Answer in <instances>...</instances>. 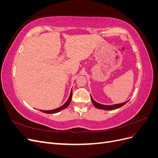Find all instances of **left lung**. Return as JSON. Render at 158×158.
Instances as JSON below:
<instances>
[{
  "label": "left lung",
  "instance_id": "obj_1",
  "mask_svg": "<svg viewBox=\"0 0 158 158\" xmlns=\"http://www.w3.org/2000/svg\"><path fill=\"white\" fill-rule=\"evenodd\" d=\"M91 96V95H90ZM91 99H92V102L93 103L94 106L99 109H103V110H113V109H116L118 108H120L121 107L123 106L124 105L126 104L127 102H125L122 103H118V104H114V105H111V106H106V105H103V104H100L95 101H94L92 97L91 96Z\"/></svg>",
  "mask_w": 158,
  "mask_h": 158
}]
</instances>
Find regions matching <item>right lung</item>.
I'll return each instance as SVG.
<instances>
[{"label": "right lung", "mask_w": 158, "mask_h": 158, "mask_svg": "<svg viewBox=\"0 0 158 158\" xmlns=\"http://www.w3.org/2000/svg\"><path fill=\"white\" fill-rule=\"evenodd\" d=\"M72 95H73V91L71 90L70 96H69L68 100H67V101H66V102L64 105H63V106H62L61 107H59V108H57V109H55L49 110V111H45V110H41V111H42L43 113H48V114L56 113H58V112L60 111L61 110H63V109L66 108V107H67L69 106V104H70V102H71V99H72Z\"/></svg>", "instance_id": "1"}]
</instances>
